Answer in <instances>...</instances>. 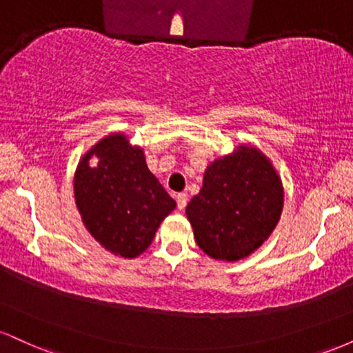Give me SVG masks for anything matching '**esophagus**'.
I'll list each match as a JSON object with an SVG mask.
<instances>
[{
	"instance_id": "obj_1",
	"label": "esophagus",
	"mask_w": 353,
	"mask_h": 353,
	"mask_svg": "<svg viewBox=\"0 0 353 353\" xmlns=\"http://www.w3.org/2000/svg\"><path fill=\"white\" fill-rule=\"evenodd\" d=\"M176 202H177V209H179V210L185 209V205H188V194H185V192L177 194Z\"/></svg>"
}]
</instances>
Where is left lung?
<instances>
[{"mask_svg": "<svg viewBox=\"0 0 353 353\" xmlns=\"http://www.w3.org/2000/svg\"><path fill=\"white\" fill-rule=\"evenodd\" d=\"M282 208V181L269 157L242 144L208 165L185 214L197 245L209 257L236 262L269 239Z\"/></svg>", "mask_w": 353, "mask_h": 353, "instance_id": "8db88e82", "label": "left lung"}]
</instances>
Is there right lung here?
<instances>
[{"instance_id": "obj_1", "label": "right lung", "mask_w": 353, "mask_h": 353, "mask_svg": "<svg viewBox=\"0 0 353 353\" xmlns=\"http://www.w3.org/2000/svg\"><path fill=\"white\" fill-rule=\"evenodd\" d=\"M74 199L89 234L124 259L143 254L176 209V201L148 169L143 149L121 132L103 137L81 157Z\"/></svg>"}]
</instances>
